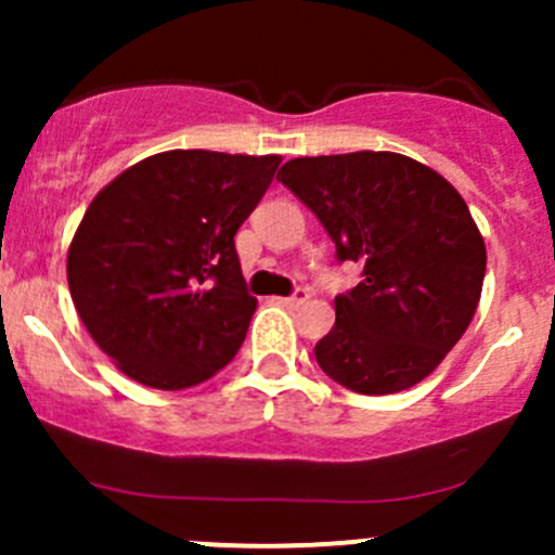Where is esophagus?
<instances>
[{"mask_svg":"<svg viewBox=\"0 0 555 555\" xmlns=\"http://www.w3.org/2000/svg\"><path fill=\"white\" fill-rule=\"evenodd\" d=\"M308 297H311V294L306 292V288H297V292L292 294V297H283V306L286 308H300V306H306L308 302Z\"/></svg>","mask_w":555,"mask_h":555,"instance_id":"34e87169","label":"esophagus"}]
</instances>
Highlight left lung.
<instances>
[{"label":"left lung","instance_id":"obj_1","mask_svg":"<svg viewBox=\"0 0 555 555\" xmlns=\"http://www.w3.org/2000/svg\"><path fill=\"white\" fill-rule=\"evenodd\" d=\"M278 180L325 224L338 261L364 267L313 347L322 372L358 395L425 380L473 322L487 272L459 191L409 155L370 150L294 158Z\"/></svg>","mask_w":555,"mask_h":555}]
</instances>
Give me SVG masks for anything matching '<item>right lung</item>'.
<instances>
[{"mask_svg": "<svg viewBox=\"0 0 555 555\" xmlns=\"http://www.w3.org/2000/svg\"><path fill=\"white\" fill-rule=\"evenodd\" d=\"M281 160L158 152L91 199L68 244V292L96 347L127 377L180 391L233 361L258 308L233 235Z\"/></svg>", "mask_w": 555, "mask_h": 555, "instance_id": "obj_1", "label": "right lung"}]
</instances>
